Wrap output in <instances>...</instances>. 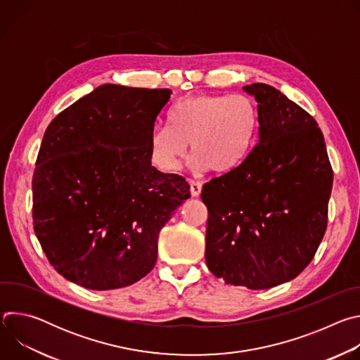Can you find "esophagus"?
<instances>
[{"label": "esophagus", "mask_w": 360, "mask_h": 360, "mask_svg": "<svg viewBox=\"0 0 360 360\" xmlns=\"http://www.w3.org/2000/svg\"><path fill=\"white\" fill-rule=\"evenodd\" d=\"M191 184V193L192 196H199L202 192V182L200 181H189Z\"/></svg>", "instance_id": "1"}]
</instances>
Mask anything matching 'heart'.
<instances>
[{
  "label": "heart",
  "mask_w": 360,
  "mask_h": 360,
  "mask_svg": "<svg viewBox=\"0 0 360 360\" xmlns=\"http://www.w3.org/2000/svg\"><path fill=\"white\" fill-rule=\"evenodd\" d=\"M258 132L259 111L250 96L195 95L169 110L168 127L150 131L149 157L160 171L175 172L191 142L193 169L226 174L248 158Z\"/></svg>",
  "instance_id": "heart-1"
}]
</instances>
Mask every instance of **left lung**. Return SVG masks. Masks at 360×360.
<instances>
[{
	"mask_svg": "<svg viewBox=\"0 0 360 360\" xmlns=\"http://www.w3.org/2000/svg\"><path fill=\"white\" fill-rule=\"evenodd\" d=\"M255 95L259 136L233 171L203 185L208 269L252 290L296 278L314 259L328 226L333 171L315 118L266 84Z\"/></svg>",
	"mask_w": 360,
	"mask_h": 360,
	"instance_id": "obj_1",
	"label": "left lung"
}]
</instances>
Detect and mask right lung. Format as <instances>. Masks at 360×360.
Wrapping results in <instances>:
<instances>
[{
	"label": "right lung",
	"instance_id": "obj_1",
	"mask_svg": "<svg viewBox=\"0 0 360 360\" xmlns=\"http://www.w3.org/2000/svg\"><path fill=\"white\" fill-rule=\"evenodd\" d=\"M169 95L105 84L48 125L32 176V225L65 279L108 290L155 266L161 229L191 198L184 176L150 165L149 135Z\"/></svg>",
	"mask_w": 360,
	"mask_h": 360
}]
</instances>
